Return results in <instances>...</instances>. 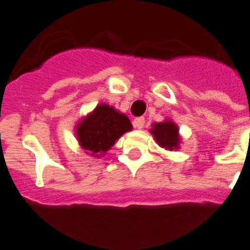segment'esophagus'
Wrapping results in <instances>:
<instances>
[{
  "instance_id": "obj_1",
  "label": "esophagus",
  "mask_w": 250,
  "mask_h": 250,
  "mask_svg": "<svg viewBox=\"0 0 250 250\" xmlns=\"http://www.w3.org/2000/svg\"><path fill=\"white\" fill-rule=\"evenodd\" d=\"M133 125L136 128H138V129L143 128L145 127V118H143V117H137V118H134Z\"/></svg>"
}]
</instances>
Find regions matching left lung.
<instances>
[{"instance_id": "left-lung-1", "label": "left lung", "mask_w": 250, "mask_h": 250, "mask_svg": "<svg viewBox=\"0 0 250 250\" xmlns=\"http://www.w3.org/2000/svg\"><path fill=\"white\" fill-rule=\"evenodd\" d=\"M152 134L155 136L156 141L161 147L166 149H176L179 147L180 137L179 129L176 125L170 121L162 123H155L151 129Z\"/></svg>"}]
</instances>
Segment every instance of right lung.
<instances>
[{
	"label": "right lung",
	"instance_id": "obj_1",
	"mask_svg": "<svg viewBox=\"0 0 250 250\" xmlns=\"http://www.w3.org/2000/svg\"><path fill=\"white\" fill-rule=\"evenodd\" d=\"M129 119L107 104H99L77 125L80 146L90 155H104L123 133L131 131Z\"/></svg>",
	"mask_w": 250,
	"mask_h": 250
}]
</instances>
